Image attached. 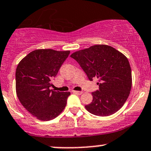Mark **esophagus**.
Segmentation results:
<instances>
[{
	"label": "esophagus",
	"mask_w": 151,
	"mask_h": 151,
	"mask_svg": "<svg viewBox=\"0 0 151 151\" xmlns=\"http://www.w3.org/2000/svg\"><path fill=\"white\" fill-rule=\"evenodd\" d=\"M73 93H76V94L80 95V94H82V93H83V92H82V91H73Z\"/></svg>",
	"instance_id": "obj_1"
}]
</instances>
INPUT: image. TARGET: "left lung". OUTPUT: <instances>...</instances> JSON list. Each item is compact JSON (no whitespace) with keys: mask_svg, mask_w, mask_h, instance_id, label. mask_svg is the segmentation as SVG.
Masks as SVG:
<instances>
[{"mask_svg":"<svg viewBox=\"0 0 151 151\" xmlns=\"http://www.w3.org/2000/svg\"><path fill=\"white\" fill-rule=\"evenodd\" d=\"M89 80H98L99 90L92 92L93 100L86 108L92 114L106 116L119 111L126 102L132 86L128 58L107 45H94L71 55Z\"/></svg>","mask_w":151,"mask_h":151,"instance_id":"obj_1","label":"left lung"}]
</instances>
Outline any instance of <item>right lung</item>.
<instances>
[{
    "label": "right lung",
    "mask_w": 151,
    "mask_h": 151,
    "mask_svg": "<svg viewBox=\"0 0 151 151\" xmlns=\"http://www.w3.org/2000/svg\"><path fill=\"white\" fill-rule=\"evenodd\" d=\"M70 51L37 49L28 54L16 69V93L23 107L41 121L55 119L66 105L70 92L51 90V80L56 77Z\"/></svg>",
    "instance_id": "obj_1"
}]
</instances>
